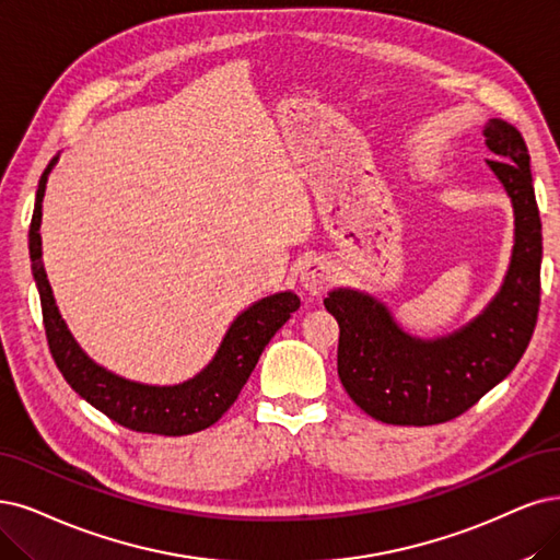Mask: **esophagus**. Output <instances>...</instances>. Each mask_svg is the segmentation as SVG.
Segmentation results:
<instances>
[{
  "mask_svg": "<svg viewBox=\"0 0 560 560\" xmlns=\"http://www.w3.org/2000/svg\"><path fill=\"white\" fill-rule=\"evenodd\" d=\"M332 281L335 272L325 260H308L300 272V283L308 295H320Z\"/></svg>",
  "mask_w": 560,
  "mask_h": 560,
  "instance_id": "esophagus-1",
  "label": "esophagus"
}]
</instances>
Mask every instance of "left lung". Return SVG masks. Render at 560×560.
Instances as JSON below:
<instances>
[{
    "label": "left lung",
    "instance_id": "1",
    "mask_svg": "<svg viewBox=\"0 0 560 560\" xmlns=\"http://www.w3.org/2000/svg\"><path fill=\"white\" fill-rule=\"evenodd\" d=\"M487 161L514 210V246L501 291L485 312L439 339L412 337L389 308L353 288H337L325 308L339 323L341 385L366 416L429 427L459 418L499 385L526 353L540 308L542 223L528 148L512 124L489 119Z\"/></svg>",
    "mask_w": 560,
    "mask_h": 560
}]
</instances>
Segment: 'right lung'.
<instances>
[{
	"label": "right lung",
	"mask_w": 560,
	"mask_h": 560,
	"mask_svg": "<svg viewBox=\"0 0 560 560\" xmlns=\"http://www.w3.org/2000/svg\"><path fill=\"white\" fill-rule=\"evenodd\" d=\"M57 159L59 156L48 163V168L38 179L30 225V258L40 298V312H44L48 346L61 376L82 399L127 429L159 433V436H186V433L212 427L235 404L269 339L277 335V329L291 318L293 312H298L300 298L285 291L262 298L244 308L228 327L212 362L200 374L179 385H144L98 366L69 332L55 304L44 260H40L44 256L38 233L40 207H44L48 175Z\"/></svg>",
	"instance_id": "1"
}]
</instances>
